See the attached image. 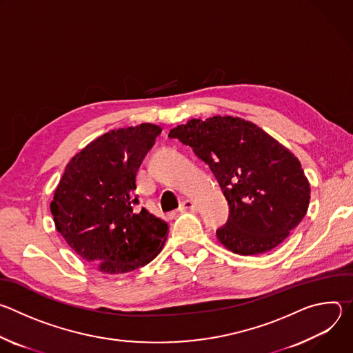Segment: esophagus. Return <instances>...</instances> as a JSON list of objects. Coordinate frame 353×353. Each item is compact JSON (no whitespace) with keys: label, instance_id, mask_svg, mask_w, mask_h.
<instances>
[{"label":"esophagus","instance_id":"esophagus-1","mask_svg":"<svg viewBox=\"0 0 353 353\" xmlns=\"http://www.w3.org/2000/svg\"><path fill=\"white\" fill-rule=\"evenodd\" d=\"M180 211H195V204L191 199H184L180 204Z\"/></svg>","mask_w":353,"mask_h":353}]
</instances>
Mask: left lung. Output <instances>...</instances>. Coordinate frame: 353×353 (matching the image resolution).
Returning a JSON list of instances; mask_svg holds the SVG:
<instances>
[{
	"label": "left lung",
	"mask_w": 353,
	"mask_h": 353,
	"mask_svg": "<svg viewBox=\"0 0 353 353\" xmlns=\"http://www.w3.org/2000/svg\"><path fill=\"white\" fill-rule=\"evenodd\" d=\"M169 137L190 145L215 174L229 204V219L216 236L233 253H267L305 218L310 184L299 159L254 123L192 119Z\"/></svg>",
	"instance_id": "1"
}]
</instances>
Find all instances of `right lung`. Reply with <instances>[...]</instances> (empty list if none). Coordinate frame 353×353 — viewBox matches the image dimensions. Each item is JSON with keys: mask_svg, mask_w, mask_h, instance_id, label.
Instances as JSON below:
<instances>
[{"mask_svg": "<svg viewBox=\"0 0 353 353\" xmlns=\"http://www.w3.org/2000/svg\"><path fill=\"white\" fill-rule=\"evenodd\" d=\"M162 132L142 123L100 135L68 162L50 211L75 253L100 272L125 274L152 261L169 226L135 210L137 172Z\"/></svg>", "mask_w": 353, "mask_h": 353, "instance_id": "1", "label": "right lung"}]
</instances>
